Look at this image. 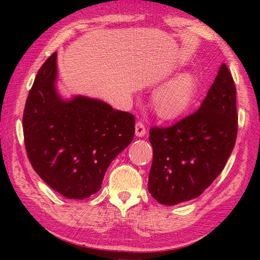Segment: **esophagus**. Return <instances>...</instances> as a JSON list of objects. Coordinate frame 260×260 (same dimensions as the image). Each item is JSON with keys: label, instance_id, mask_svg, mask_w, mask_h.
Returning a JSON list of instances; mask_svg holds the SVG:
<instances>
[{"label": "esophagus", "instance_id": "34e87169", "mask_svg": "<svg viewBox=\"0 0 260 260\" xmlns=\"http://www.w3.org/2000/svg\"><path fill=\"white\" fill-rule=\"evenodd\" d=\"M135 134H136V136H139V138H142V136H144V135L147 134L146 127H144V124L141 120H139L138 122H136V125H135Z\"/></svg>", "mask_w": 260, "mask_h": 260}]
</instances>
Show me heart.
<instances>
[{
	"instance_id": "obj_1",
	"label": "heart",
	"mask_w": 260,
	"mask_h": 260,
	"mask_svg": "<svg viewBox=\"0 0 260 260\" xmlns=\"http://www.w3.org/2000/svg\"><path fill=\"white\" fill-rule=\"evenodd\" d=\"M197 79L190 72H183L171 79L158 89L152 107L162 120H175L190 108L197 94Z\"/></svg>"
}]
</instances>
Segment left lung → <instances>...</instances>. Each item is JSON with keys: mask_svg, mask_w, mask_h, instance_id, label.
Returning a JSON list of instances; mask_svg holds the SVG:
<instances>
[{"mask_svg": "<svg viewBox=\"0 0 260 260\" xmlns=\"http://www.w3.org/2000/svg\"><path fill=\"white\" fill-rule=\"evenodd\" d=\"M149 134L151 196L165 205L197 199L221 173L235 146L236 88L227 65L196 112L172 126H153Z\"/></svg>", "mask_w": 260, "mask_h": 260, "instance_id": "obj_1", "label": "left lung"}]
</instances>
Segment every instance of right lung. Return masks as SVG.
Instances as JSON below:
<instances>
[{
  "mask_svg": "<svg viewBox=\"0 0 260 260\" xmlns=\"http://www.w3.org/2000/svg\"><path fill=\"white\" fill-rule=\"evenodd\" d=\"M54 52L38 71L23 114L30 165L48 186L71 200L100 190L114 158L133 140L135 118L102 101L56 93Z\"/></svg>",
  "mask_w": 260,
  "mask_h": 260,
  "instance_id": "obj_1",
  "label": "right lung"
}]
</instances>
